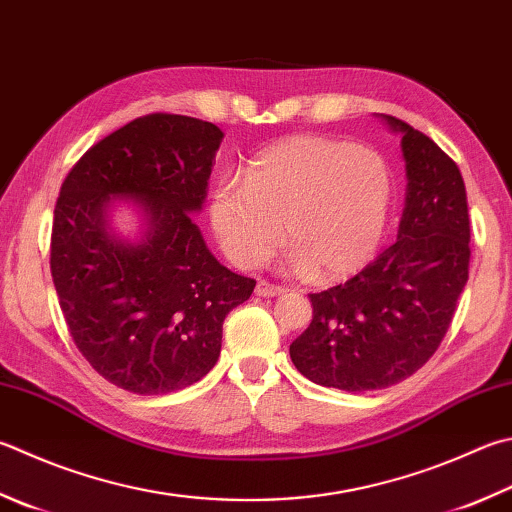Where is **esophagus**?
Here are the masks:
<instances>
[{
    "label": "esophagus",
    "mask_w": 512,
    "mask_h": 512,
    "mask_svg": "<svg viewBox=\"0 0 512 512\" xmlns=\"http://www.w3.org/2000/svg\"><path fill=\"white\" fill-rule=\"evenodd\" d=\"M283 292H285V287L269 283V281H265V278H260V281L256 283V294L263 296V298H272V296H278Z\"/></svg>",
    "instance_id": "34e87169"
}]
</instances>
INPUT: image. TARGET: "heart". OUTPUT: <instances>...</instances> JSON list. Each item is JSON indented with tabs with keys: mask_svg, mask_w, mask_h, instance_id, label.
I'll use <instances>...</instances> for the list:
<instances>
[{
	"mask_svg": "<svg viewBox=\"0 0 512 512\" xmlns=\"http://www.w3.org/2000/svg\"><path fill=\"white\" fill-rule=\"evenodd\" d=\"M392 171L372 149L296 136L265 149L245 182L225 180L211 202L220 247L254 267L281 240L312 281H336L379 247L392 207Z\"/></svg>",
	"mask_w": 512,
	"mask_h": 512,
	"instance_id": "1",
	"label": "heart"
}]
</instances>
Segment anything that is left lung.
<instances>
[{
    "mask_svg": "<svg viewBox=\"0 0 512 512\" xmlns=\"http://www.w3.org/2000/svg\"><path fill=\"white\" fill-rule=\"evenodd\" d=\"M401 133L408 194L397 243L343 285L310 294L312 323L289 345L296 370L345 392L383 390L437 352L468 281L470 218L464 178L426 133Z\"/></svg>",
    "mask_w": 512,
    "mask_h": 512,
    "instance_id": "obj_1",
    "label": "left lung"
}]
</instances>
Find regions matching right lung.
Here are the masks:
<instances>
[{"mask_svg": "<svg viewBox=\"0 0 512 512\" xmlns=\"http://www.w3.org/2000/svg\"><path fill=\"white\" fill-rule=\"evenodd\" d=\"M220 140L211 122L151 113L93 144L62 182L55 292L77 350L122 390L167 394L200 381L220 356L225 316L256 287L218 263L191 220ZM113 197L143 202L148 229L138 244L110 234Z\"/></svg>", "mask_w": 512, "mask_h": 512, "instance_id": "1", "label": "right lung"}]
</instances>
